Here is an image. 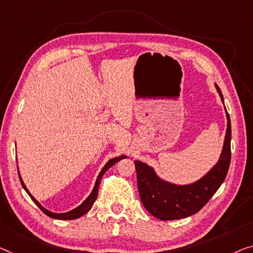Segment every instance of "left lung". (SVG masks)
I'll list each match as a JSON object with an SVG mask.
<instances>
[{"instance_id": "1", "label": "left lung", "mask_w": 253, "mask_h": 253, "mask_svg": "<svg viewBox=\"0 0 253 253\" xmlns=\"http://www.w3.org/2000/svg\"><path fill=\"white\" fill-rule=\"evenodd\" d=\"M221 102V90L214 84ZM225 107V105H224ZM227 128L219 159L201 178L190 184L168 182L157 174L153 167L142 161H135L137 187L143 206L160 220H176L197 213L216 193L227 175L231 164V119L226 110Z\"/></svg>"}]
</instances>
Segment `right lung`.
Wrapping results in <instances>:
<instances>
[{
    "mask_svg": "<svg viewBox=\"0 0 253 253\" xmlns=\"http://www.w3.org/2000/svg\"><path fill=\"white\" fill-rule=\"evenodd\" d=\"M125 158H127V156H125V154H123V156H119V157H116V158H112V159L108 160L107 164L104 165V167L101 169L100 174L99 176H97L96 178V182H95V185H94L92 192H90V194L88 195L87 198H86L84 201H83L81 205H79L78 207H76V208L70 210V211H67V212H62V213H56V212H52V211L45 209L44 207L41 205V203L37 201V200L33 197L32 194H30V192L28 191V188L26 187L24 180H22L21 176H20V172H19V169H18V174H19V178H20V182H21V185L22 187H24V190L27 192V194L29 195L30 198H32V200L34 202L36 203V206L39 207V208L43 211V212L46 214V216L51 217V218H54V219H62V220H71V219H77V218L84 216V214L86 212H88V211L92 209V207L94 205V202H95V200L97 198V191H99V186H100V182L101 179H102V177L104 175V172L108 170L109 168L112 167L116 163H118V161H120L122 159H125Z\"/></svg>",
    "mask_w": 253,
    "mask_h": 253,
    "instance_id": "right-lung-1",
    "label": "right lung"
}]
</instances>
